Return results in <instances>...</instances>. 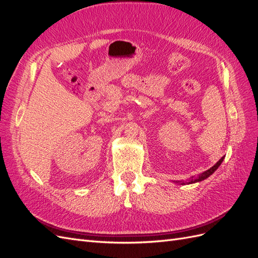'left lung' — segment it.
Here are the masks:
<instances>
[{
  "instance_id": "obj_1",
  "label": "left lung",
  "mask_w": 258,
  "mask_h": 258,
  "mask_svg": "<svg viewBox=\"0 0 258 258\" xmlns=\"http://www.w3.org/2000/svg\"><path fill=\"white\" fill-rule=\"evenodd\" d=\"M223 160H224V157H222L220 160H218L215 165L212 167V168H210L209 170H207V171H205V172H202V173H200L198 176H192L188 182H176V183H178V184H181V185H185V184H194V183H198V182H201V181H204V179H206V178H208L210 175H212L215 171L217 170V168L221 166V163L223 162Z\"/></svg>"
}]
</instances>
